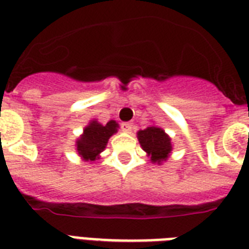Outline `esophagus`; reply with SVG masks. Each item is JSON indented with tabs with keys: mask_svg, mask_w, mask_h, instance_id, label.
<instances>
[{
	"mask_svg": "<svg viewBox=\"0 0 249 249\" xmlns=\"http://www.w3.org/2000/svg\"><path fill=\"white\" fill-rule=\"evenodd\" d=\"M121 129H123L124 132L130 133L133 129V125L130 124V123H123V124H121Z\"/></svg>",
	"mask_w": 249,
	"mask_h": 249,
	"instance_id": "1",
	"label": "esophagus"
}]
</instances>
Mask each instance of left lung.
<instances>
[{"mask_svg": "<svg viewBox=\"0 0 249 249\" xmlns=\"http://www.w3.org/2000/svg\"><path fill=\"white\" fill-rule=\"evenodd\" d=\"M138 141L144 151L151 156L154 163L160 164L166 160L172 151L170 138L164 133L163 129L156 128V126H148L144 130H140Z\"/></svg>", "mask_w": 249, "mask_h": 249, "instance_id": "8db88e82", "label": "left lung"}]
</instances>
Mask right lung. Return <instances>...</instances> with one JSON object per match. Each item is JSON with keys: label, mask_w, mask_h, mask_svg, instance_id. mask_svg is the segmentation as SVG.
Here are the masks:
<instances>
[{"label": "right lung", "mask_w": 249, "mask_h": 249, "mask_svg": "<svg viewBox=\"0 0 249 249\" xmlns=\"http://www.w3.org/2000/svg\"><path fill=\"white\" fill-rule=\"evenodd\" d=\"M116 121H108L102 125L97 121H91L84 130L83 137L77 141V151L84 160L94 161L98 155L105 150L108 138L117 132Z\"/></svg>", "instance_id": "obj_1"}]
</instances>
